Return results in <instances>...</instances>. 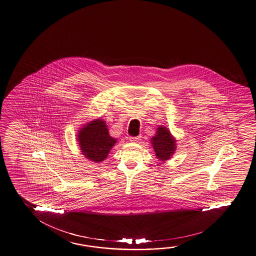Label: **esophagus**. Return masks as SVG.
<instances>
[{"mask_svg":"<svg viewBox=\"0 0 256 256\" xmlns=\"http://www.w3.org/2000/svg\"><path fill=\"white\" fill-rule=\"evenodd\" d=\"M141 138L140 136H130V141L131 142H138L140 141Z\"/></svg>","mask_w":256,"mask_h":256,"instance_id":"34e87169","label":"esophagus"}]
</instances>
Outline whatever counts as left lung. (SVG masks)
<instances>
[{
	"instance_id": "8db88e82",
	"label": "left lung",
	"mask_w": 256,
	"mask_h": 256,
	"mask_svg": "<svg viewBox=\"0 0 256 256\" xmlns=\"http://www.w3.org/2000/svg\"><path fill=\"white\" fill-rule=\"evenodd\" d=\"M151 142L155 155L160 160L165 162L170 159L176 151V139L172 136L166 126H160L157 128L154 136L152 138Z\"/></svg>"
}]
</instances>
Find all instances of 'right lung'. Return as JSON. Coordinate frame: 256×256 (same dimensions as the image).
<instances>
[{
    "label": "right lung",
    "mask_w": 256,
    "mask_h": 256,
    "mask_svg": "<svg viewBox=\"0 0 256 256\" xmlns=\"http://www.w3.org/2000/svg\"><path fill=\"white\" fill-rule=\"evenodd\" d=\"M76 136L82 154L94 162H101L106 159L117 142V139L110 136L107 125L101 118L84 124Z\"/></svg>",
    "instance_id": "obj_1"
}]
</instances>
